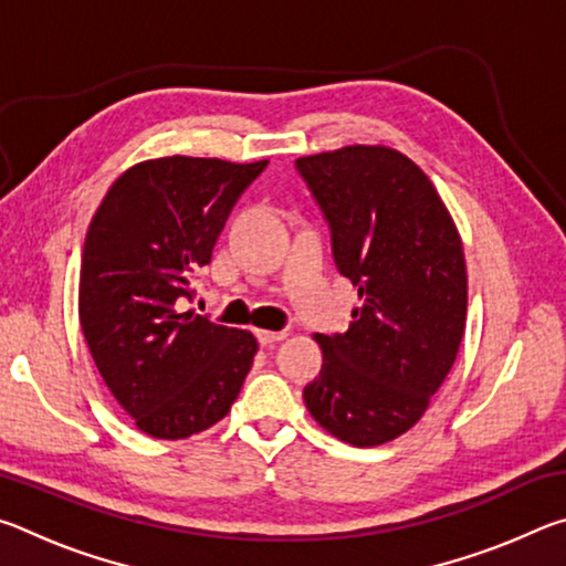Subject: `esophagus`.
Instances as JSON below:
<instances>
[{
  "instance_id": "34e87169",
  "label": "esophagus",
  "mask_w": 566,
  "mask_h": 566,
  "mask_svg": "<svg viewBox=\"0 0 566 566\" xmlns=\"http://www.w3.org/2000/svg\"><path fill=\"white\" fill-rule=\"evenodd\" d=\"M284 337H286V332H266V329L256 332V339H260L262 347H272V344L282 342Z\"/></svg>"
}]
</instances>
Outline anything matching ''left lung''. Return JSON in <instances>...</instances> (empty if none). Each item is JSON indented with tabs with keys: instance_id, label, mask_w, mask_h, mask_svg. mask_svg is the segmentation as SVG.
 <instances>
[{
	"instance_id": "obj_1",
	"label": "left lung",
	"mask_w": 566,
	"mask_h": 566,
	"mask_svg": "<svg viewBox=\"0 0 566 566\" xmlns=\"http://www.w3.org/2000/svg\"><path fill=\"white\" fill-rule=\"evenodd\" d=\"M332 234L334 264L361 304L344 334H317L319 377L306 409L354 447L405 434L457 359L467 270L432 181L387 147H344L294 161Z\"/></svg>"
}]
</instances>
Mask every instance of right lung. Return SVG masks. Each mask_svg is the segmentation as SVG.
<instances>
[{
    "instance_id": "obj_1",
    "label": "right lung",
    "mask_w": 566,
    "mask_h": 566,
    "mask_svg": "<svg viewBox=\"0 0 566 566\" xmlns=\"http://www.w3.org/2000/svg\"><path fill=\"white\" fill-rule=\"evenodd\" d=\"M264 161L161 157L114 181L82 249L80 322L104 385L142 432L217 424L252 369V332L181 312L217 237Z\"/></svg>"
}]
</instances>
